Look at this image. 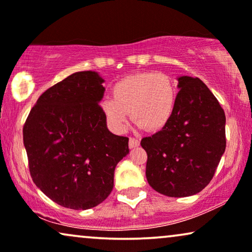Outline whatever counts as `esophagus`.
Wrapping results in <instances>:
<instances>
[{
  "mask_svg": "<svg viewBox=\"0 0 252 252\" xmlns=\"http://www.w3.org/2000/svg\"><path fill=\"white\" fill-rule=\"evenodd\" d=\"M138 145H139L138 139L133 138V137H130V138H129V148L133 149V148H137Z\"/></svg>",
  "mask_w": 252,
  "mask_h": 252,
  "instance_id": "obj_1",
  "label": "esophagus"
}]
</instances>
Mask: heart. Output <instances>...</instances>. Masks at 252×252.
Segmentation results:
<instances>
[{
    "instance_id": "obj_1",
    "label": "heart",
    "mask_w": 252,
    "mask_h": 252,
    "mask_svg": "<svg viewBox=\"0 0 252 252\" xmlns=\"http://www.w3.org/2000/svg\"><path fill=\"white\" fill-rule=\"evenodd\" d=\"M177 106V88L165 73L142 72L121 79L111 87V98L100 103L108 126L123 132L131 119L148 131L167 126Z\"/></svg>"
}]
</instances>
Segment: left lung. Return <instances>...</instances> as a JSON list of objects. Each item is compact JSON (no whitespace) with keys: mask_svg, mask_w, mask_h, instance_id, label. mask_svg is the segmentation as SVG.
<instances>
[{"mask_svg":"<svg viewBox=\"0 0 252 252\" xmlns=\"http://www.w3.org/2000/svg\"><path fill=\"white\" fill-rule=\"evenodd\" d=\"M177 106L160 131L141 141L148 154L146 179L172 197L201 192L211 183L225 150V115L199 78H178Z\"/></svg>","mask_w":252,"mask_h":252,"instance_id":"obj_1","label":"left lung"}]
</instances>
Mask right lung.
Segmentation results:
<instances>
[{
    "mask_svg": "<svg viewBox=\"0 0 252 252\" xmlns=\"http://www.w3.org/2000/svg\"><path fill=\"white\" fill-rule=\"evenodd\" d=\"M103 79L73 73L44 92L23 126L29 170L41 192L58 205L89 209L107 199L114 172L129 154V138L107 128L98 102Z\"/></svg>",
    "mask_w": 252,
    "mask_h": 252,
    "instance_id": "obj_1",
    "label": "right lung"
}]
</instances>
